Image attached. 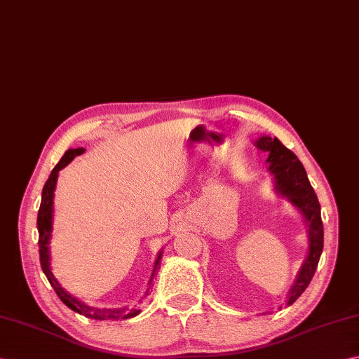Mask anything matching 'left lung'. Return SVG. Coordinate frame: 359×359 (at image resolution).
<instances>
[{
    "label": "left lung",
    "mask_w": 359,
    "mask_h": 359,
    "mask_svg": "<svg viewBox=\"0 0 359 359\" xmlns=\"http://www.w3.org/2000/svg\"><path fill=\"white\" fill-rule=\"evenodd\" d=\"M255 144L258 149L269 154L266 161L269 165V172L273 175L277 193L290 199L292 205L300 210L308 224V240H310L308 255L297 273L296 282L287 294V305H292L310 285L314 272L318 269L322 249H324V226H322L320 205L318 196L308 180L305 168L296 154L285 147L278 138H271L268 135L259 137Z\"/></svg>",
    "instance_id": "left-lung-1"
}]
</instances>
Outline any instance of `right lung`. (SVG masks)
I'll list each match as a JSON object with an SVG mask.
<instances>
[{
	"label": "right lung",
	"instance_id": "obj_1",
	"mask_svg": "<svg viewBox=\"0 0 359 359\" xmlns=\"http://www.w3.org/2000/svg\"><path fill=\"white\" fill-rule=\"evenodd\" d=\"M83 151H86L83 147H77V149H68L65 154H63V157L60 158L59 163L54 166V170L51 171V174H49V177L43 187V191H41V202H40L39 216H37L40 264H41V269H43V272H45L46 278H48V282L51 283L55 294H57L59 299L69 308V310L86 316V318L96 319V320L129 319V318H133V316H137L140 313V310H128V308H121V310H97V308L82 304L81 300L73 297L72 294H68L59 285V282L55 280V277L51 272V264H49V238H51V230H53V203H54V189H55V184H57V175H59V171L62 170V168H65L76 156H81V154H83ZM160 259H161V250L158 252L156 263H154L149 285L152 283V278L156 277ZM147 292H149V290L146 291L144 296H147Z\"/></svg>",
	"mask_w": 359,
	"mask_h": 359
}]
</instances>
